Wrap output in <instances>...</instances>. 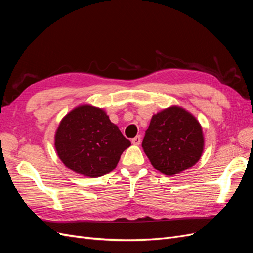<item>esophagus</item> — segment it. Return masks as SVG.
<instances>
[{"label": "esophagus", "mask_w": 253, "mask_h": 253, "mask_svg": "<svg viewBox=\"0 0 253 253\" xmlns=\"http://www.w3.org/2000/svg\"><path fill=\"white\" fill-rule=\"evenodd\" d=\"M140 142H141V136L140 135L136 136L135 138L132 139V143H134V144H140Z\"/></svg>", "instance_id": "esophagus-1"}]
</instances>
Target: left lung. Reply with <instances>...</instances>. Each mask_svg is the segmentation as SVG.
Here are the masks:
<instances>
[{"label":"left lung","instance_id":"obj_1","mask_svg":"<svg viewBox=\"0 0 253 253\" xmlns=\"http://www.w3.org/2000/svg\"><path fill=\"white\" fill-rule=\"evenodd\" d=\"M142 148L156 170L174 175L195 165L204 149L200 122L178 106L152 117Z\"/></svg>","mask_w":253,"mask_h":253}]
</instances>
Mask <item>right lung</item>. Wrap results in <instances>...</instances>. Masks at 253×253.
Masks as SVG:
<instances>
[{
    "label": "right lung",
    "instance_id": "1",
    "mask_svg": "<svg viewBox=\"0 0 253 253\" xmlns=\"http://www.w3.org/2000/svg\"><path fill=\"white\" fill-rule=\"evenodd\" d=\"M55 145L67 168L88 177H99L116 168L131 141L112 124L104 111L82 105L60 122Z\"/></svg>",
    "mask_w": 253,
    "mask_h": 253
}]
</instances>
